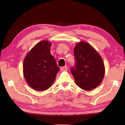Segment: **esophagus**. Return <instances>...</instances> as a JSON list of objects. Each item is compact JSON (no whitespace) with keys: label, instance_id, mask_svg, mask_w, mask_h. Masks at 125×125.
<instances>
[{"label":"esophagus","instance_id":"obj_1","mask_svg":"<svg viewBox=\"0 0 125 125\" xmlns=\"http://www.w3.org/2000/svg\"><path fill=\"white\" fill-rule=\"evenodd\" d=\"M60 70L61 71H67V70H68V67H67V66H64V67H61L60 68Z\"/></svg>","mask_w":125,"mask_h":125}]
</instances>
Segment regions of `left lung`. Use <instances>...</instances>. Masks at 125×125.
<instances>
[{"label":"left lung","instance_id":"obj_1","mask_svg":"<svg viewBox=\"0 0 125 125\" xmlns=\"http://www.w3.org/2000/svg\"><path fill=\"white\" fill-rule=\"evenodd\" d=\"M76 64L71 69L75 83L85 91L95 89L103 80L105 67L102 57L91 45L80 41L74 48Z\"/></svg>","mask_w":125,"mask_h":125}]
</instances>
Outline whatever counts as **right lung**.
Segmentation results:
<instances>
[{"label": "right lung", "mask_w": 125, "mask_h": 125, "mask_svg": "<svg viewBox=\"0 0 125 125\" xmlns=\"http://www.w3.org/2000/svg\"><path fill=\"white\" fill-rule=\"evenodd\" d=\"M52 44L47 40L38 42L23 61L24 78L28 85L36 91H45L51 87L60 70L50 52Z\"/></svg>", "instance_id": "1"}]
</instances>
